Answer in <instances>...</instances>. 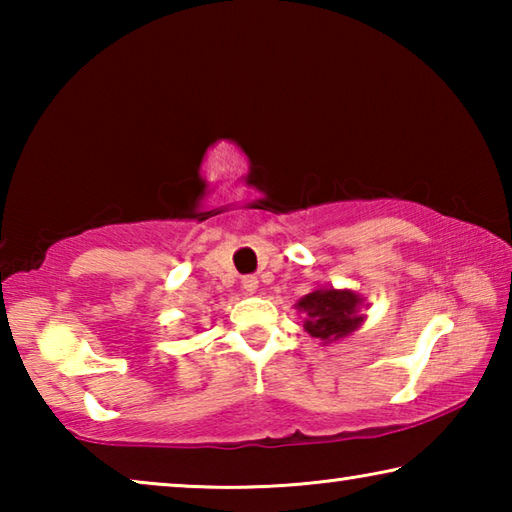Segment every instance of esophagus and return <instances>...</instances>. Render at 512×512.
<instances>
[{"label": "esophagus", "instance_id": "1", "mask_svg": "<svg viewBox=\"0 0 512 512\" xmlns=\"http://www.w3.org/2000/svg\"><path fill=\"white\" fill-rule=\"evenodd\" d=\"M241 287H244L246 293H255L259 287V280L255 275H246V277H241Z\"/></svg>", "mask_w": 512, "mask_h": 512}]
</instances>
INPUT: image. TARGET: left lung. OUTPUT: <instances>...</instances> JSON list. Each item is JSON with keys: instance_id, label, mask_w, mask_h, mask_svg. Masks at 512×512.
Instances as JSON below:
<instances>
[{"instance_id": "8db88e82", "label": "left lung", "mask_w": 512, "mask_h": 512, "mask_svg": "<svg viewBox=\"0 0 512 512\" xmlns=\"http://www.w3.org/2000/svg\"><path fill=\"white\" fill-rule=\"evenodd\" d=\"M361 298L352 291L318 289L298 302V309L305 314V332L318 341H336L352 334L359 327L357 314Z\"/></svg>"}]
</instances>
